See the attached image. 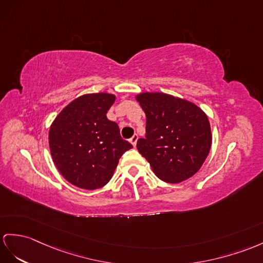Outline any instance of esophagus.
I'll list each match as a JSON object with an SVG mask.
<instances>
[{
	"mask_svg": "<svg viewBox=\"0 0 263 263\" xmlns=\"http://www.w3.org/2000/svg\"><path fill=\"white\" fill-rule=\"evenodd\" d=\"M137 139H138V136L136 135V134H135V135H134V136L129 139L130 144H132L134 147H135V146H136V144H137Z\"/></svg>",
	"mask_w": 263,
	"mask_h": 263,
	"instance_id": "esophagus-1",
	"label": "esophagus"
}]
</instances>
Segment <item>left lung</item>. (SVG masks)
Wrapping results in <instances>:
<instances>
[{
	"label": "left lung",
	"instance_id": "left-lung-1",
	"mask_svg": "<svg viewBox=\"0 0 263 263\" xmlns=\"http://www.w3.org/2000/svg\"><path fill=\"white\" fill-rule=\"evenodd\" d=\"M146 115L145 138L137 149L166 183L193 176L205 161L212 144L206 114L191 101L163 92L136 96Z\"/></svg>",
	"mask_w": 263,
	"mask_h": 263
}]
</instances>
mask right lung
Masks as SVG:
<instances>
[{"label":"right lung","instance_id":"1","mask_svg":"<svg viewBox=\"0 0 263 263\" xmlns=\"http://www.w3.org/2000/svg\"><path fill=\"white\" fill-rule=\"evenodd\" d=\"M107 92L80 96L50 127L49 146L58 171L77 187L97 190L110 181L123 154L133 148L106 114L115 102Z\"/></svg>","mask_w":263,"mask_h":263}]
</instances>
